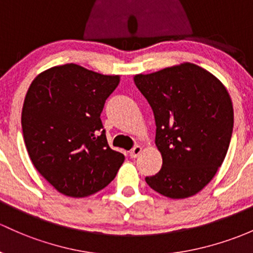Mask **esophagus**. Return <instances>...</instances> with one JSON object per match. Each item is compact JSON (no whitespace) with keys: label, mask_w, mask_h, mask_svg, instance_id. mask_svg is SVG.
Returning <instances> with one entry per match:
<instances>
[{"label":"esophagus","mask_w":253,"mask_h":253,"mask_svg":"<svg viewBox=\"0 0 253 253\" xmlns=\"http://www.w3.org/2000/svg\"><path fill=\"white\" fill-rule=\"evenodd\" d=\"M141 153H142V147H141V146H135V147L130 151V157H131V158H137Z\"/></svg>","instance_id":"1"}]
</instances>
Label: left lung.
I'll list each match as a JSON object with an SVG mask.
<instances>
[{
    "mask_svg": "<svg viewBox=\"0 0 253 253\" xmlns=\"http://www.w3.org/2000/svg\"><path fill=\"white\" fill-rule=\"evenodd\" d=\"M134 82L156 121L162 169L146 182L171 199L199 193L218 171L232 138L234 111L223 83L192 62H182Z\"/></svg>",
    "mask_w": 253,
    "mask_h": 253,
    "instance_id": "obj_1",
    "label": "left lung"
}]
</instances>
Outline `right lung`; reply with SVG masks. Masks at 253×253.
Instances as JSON below:
<instances>
[{
	"instance_id": "obj_1",
	"label": "right lung",
	"mask_w": 253,
	"mask_h": 253,
	"mask_svg": "<svg viewBox=\"0 0 253 253\" xmlns=\"http://www.w3.org/2000/svg\"><path fill=\"white\" fill-rule=\"evenodd\" d=\"M119 82L121 76L76 64L50 67L32 81L21 111L24 141L35 168L61 194L101 191L123 164L100 119Z\"/></svg>"
}]
</instances>
